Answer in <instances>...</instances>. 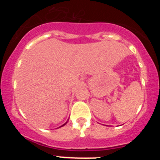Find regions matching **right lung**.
I'll return each instance as SVG.
<instances>
[{"label":"right lung","mask_w":160,"mask_h":160,"mask_svg":"<svg viewBox=\"0 0 160 160\" xmlns=\"http://www.w3.org/2000/svg\"><path fill=\"white\" fill-rule=\"evenodd\" d=\"M66 123H65V124H63V125H62V126H64V125H66Z\"/></svg>","instance_id":"right-lung-1"}]
</instances>
